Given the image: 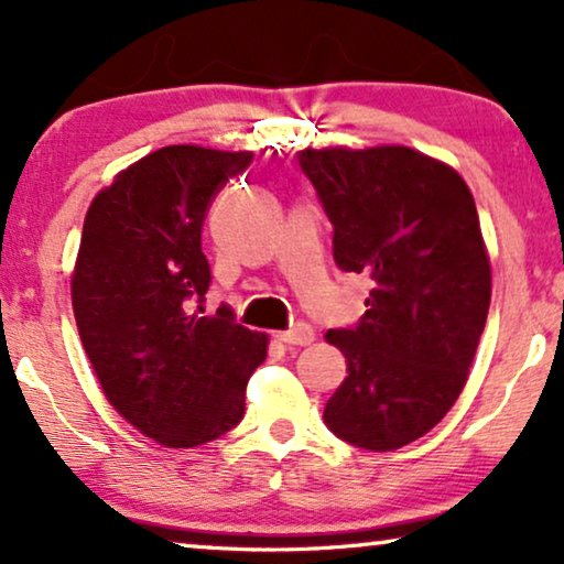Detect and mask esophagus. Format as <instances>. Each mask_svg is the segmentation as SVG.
I'll return each instance as SVG.
<instances>
[{
  "label": "esophagus",
  "instance_id": "obj_1",
  "mask_svg": "<svg viewBox=\"0 0 564 564\" xmlns=\"http://www.w3.org/2000/svg\"><path fill=\"white\" fill-rule=\"evenodd\" d=\"M276 338H280V341H284V344H290V346H307V344L315 341V330L307 326V323H297L295 328L276 334Z\"/></svg>",
  "mask_w": 564,
  "mask_h": 564
}]
</instances>
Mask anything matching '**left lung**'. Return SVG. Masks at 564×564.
<instances>
[{"label": "left lung", "mask_w": 564, "mask_h": 564, "mask_svg": "<svg viewBox=\"0 0 564 564\" xmlns=\"http://www.w3.org/2000/svg\"><path fill=\"white\" fill-rule=\"evenodd\" d=\"M334 259L372 282L357 328L328 330L346 377L323 421L359 449L429 434L465 388L490 307V257L457 169L408 145L305 149Z\"/></svg>", "instance_id": "obj_1"}]
</instances>
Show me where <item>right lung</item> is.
Segmentation results:
<instances>
[{
    "label": "right lung",
    "instance_id": "1",
    "mask_svg": "<svg viewBox=\"0 0 564 564\" xmlns=\"http://www.w3.org/2000/svg\"><path fill=\"white\" fill-rule=\"evenodd\" d=\"M251 151L164 145L115 174L84 218L72 305L105 398L169 449L213 442L243 419L246 384L269 336L228 307L195 305L210 288L203 223Z\"/></svg>",
    "mask_w": 564,
    "mask_h": 564
}]
</instances>
